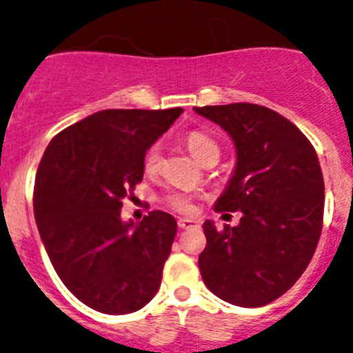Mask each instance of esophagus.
I'll return each instance as SVG.
<instances>
[{
  "mask_svg": "<svg viewBox=\"0 0 353 353\" xmlns=\"http://www.w3.org/2000/svg\"><path fill=\"white\" fill-rule=\"evenodd\" d=\"M195 226H199V221L188 219V217H180V219H178V228H180V230H192V228Z\"/></svg>",
  "mask_w": 353,
  "mask_h": 353,
  "instance_id": "34e87169",
  "label": "esophagus"
}]
</instances>
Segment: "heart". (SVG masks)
I'll return each instance as SVG.
<instances>
[{"label":"heart","instance_id":"heart-1","mask_svg":"<svg viewBox=\"0 0 353 353\" xmlns=\"http://www.w3.org/2000/svg\"><path fill=\"white\" fill-rule=\"evenodd\" d=\"M187 146L202 165L205 161H210V159H216L217 161L221 154L219 143L210 134L203 132V130H192V132H188ZM159 166H161V144L154 143L148 148L146 154H144V170H146V173H156ZM168 203L173 209L180 210V212H188L192 209L190 199L183 194L170 195Z\"/></svg>","mask_w":353,"mask_h":353}]
</instances>
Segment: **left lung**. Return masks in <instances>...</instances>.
Listing matches in <instances>:
<instances>
[{"mask_svg": "<svg viewBox=\"0 0 353 353\" xmlns=\"http://www.w3.org/2000/svg\"><path fill=\"white\" fill-rule=\"evenodd\" d=\"M234 143L236 168L214 209L241 210L238 226L203 223V284L226 303L260 307L287 292L310 265L325 209V181L307 137L255 103L194 107Z\"/></svg>", "mask_w": 353, "mask_h": 353, "instance_id": "left-lung-1", "label": "left lung"}]
</instances>
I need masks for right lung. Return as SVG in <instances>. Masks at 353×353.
I'll return each instance as SVG.
<instances>
[{"instance_id": "1", "label": "right lung", "mask_w": 353, "mask_h": 353, "mask_svg": "<svg viewBox=\"0 0 353 353\" xmlns=\"http://www.w3.org/2000/svg\"><path fill=\"white\" fill-rule=\"evenodd\" d=\"M183 108L101 110L61 130L43 152L34 214L54 270L92 310L129 314L161 285L176 221L151 210L123 223L122 201L144 175V154Z\"/></svg>"}]
</instances>
